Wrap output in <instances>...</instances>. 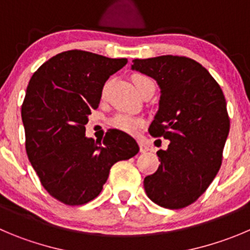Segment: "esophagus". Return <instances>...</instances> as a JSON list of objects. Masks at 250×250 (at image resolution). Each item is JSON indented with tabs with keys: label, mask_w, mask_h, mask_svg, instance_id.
<instances>
[{
	"label": "esophagus",
	"mask_w": 250,
	"mask_h": 250,
	"mask_svg": "<svg viewBox=\"0 0 250 250\" xmlns=\"http://www.w3.org/2000/svg\"><path fill=\"white\" fill-rule=\"evenodd\" d=\"M140 151H141L142 153H145V152L148 151V148H147V146L144 144V142H140Z\"/></svg>",
	"instance_id": "obj_1"
}]
</instances>
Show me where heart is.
<instances>
[{
	"instance_id": "obj_1",
	"label": "heart",
	"mask_w": 250,
	"mask_h": 250,
	"mask_svg": "<svg viewBox=\"0 0 250 250\" xmlns=\"http://www.w3.org/2000/svg\"><path fill=\"white\" fill-rule=\"evenodd\" d=\"M132 82H134L135 87H136L137 92L141 94V92L144 91L145 87H146L148 83H153L152 80H149L148 77L144 75H135L132 77ZM105 88L103 89V94L105 93ZM146 120L142 116L137 115H131V114L126 113H118L113 116V118L109 120V125L111 127L116 130H120L123 132H127V134H135L136 131H139L141 127L145 126Z\"/></svg>"
}]
</instances>
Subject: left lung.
I'll use <instances>...</instances> for the list:
<instances>
[{"label": "left lung", "mask_w": 250, "mask_h": 250, "mask_svg": "<svg viewBox=\"0 0 250 250\" xmlns=\"http://www.w3.org/2000/svg\"><path fill=\"white\" fill-rule=\"evenodd\" d=\"M132 70L154 78L159 109L149 135L169 140L157 152L161 166L144 180L154 204L178 210L198 200L215 179L229 131L223 92L204 66L185 56L132 60Z\"/></svg>", "instance_id": "8db88e82"}]
</instances>
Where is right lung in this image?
<instances>
[{"label": "right lung", "instance_id": "obj_1", "mask_svg": "<svg viewBox=\"0 0 250 250\" xmlns=\"http://www.w3.org/2000/svg\"><path fill=\"white\" fill-rule=\"evenodd\" d=\"M126 63V59L68 50L42 63L30 78L22 104L25 149L42 187L65 205L96 199L110 168L139 153L134 137L120 130L109 129L103 142L84 135L104 83Z\"/></svg>", "mask_w": 250, "mask_h": 250}]
</instances>
